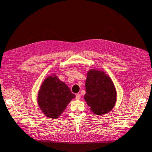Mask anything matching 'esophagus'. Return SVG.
Here are the masks:
<instances>
[{
	"label": "esophagus",
	"instance_id": "1",
	"mask_svg": "<svg viewBox=\"0 0 152 152\" xmlns=\"http://www.w3.org/2000/svg\"><path fill=\"white\" fill-rule=\"evenodd\" d=\"M80 98H81V95L79 94H76V100H79V99H80Z\"/></svg>",
	"mask_w": 152,
	"mask_h": 152
}]
</instances>
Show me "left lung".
<instances>
[{
  "label": "left lung",
  "mask_w": 152,
  "mask_h": 152,
  "mask_svg": "<svg viewBox=\"0 0 152 152\" xmlns=\"http://www.w3.org/2000/svg\"><path fill=\"white\" fill-rule=\"evenodd\" d=\"M87 76L84 97L87 105L95 115L108 113L116 100V89L112 81L103 71L93 69Z\"/></svg>",
  "instance_id": "1"
}]
</instances>
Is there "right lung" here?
<instances>
[{
  "mask_svg": "<svg viewBox=\"0 0 152 152\" xmlns=\"http://www.w3.org/2000/svg\"><path fill=\"white\" fill-rule=\"evenodd\" d=\"M75 97L68 86L55 75L48 76L38 94V104L46 116L58 118L70 101Z\"/></svg>",
  "mask_w": 152,
  "mask_h": 152,
  "instance_id": "obj_1",
  "label": "right lung"
}]
</instances>
